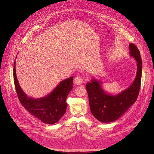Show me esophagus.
<instances>
[{
	"label": "esophagus",
	"instance_id": "34e87169",
	"mask_svg": "<svg viewBox=\"0 0 154 154\" xmlns=\"http://www.w3.org/2000/svg\"><path fill=\"white\" fill-rule=\"evenodd\" d=\"M74 83L77 85H80L83 83V79L82 77L79 76L75 78L74 79Z\"/></svg>",
	"mask_w": 154,
	"mask_h": 154
}]
</instances>
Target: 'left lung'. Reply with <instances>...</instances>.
<instances>
[{
    "label": "left lung",
    "mask_w": 154,
    "mask_h": 154,
    "mask_svg": "<svg viewBox=\"0 0 154 154\" xmlns=\"http://www.w3.org/2000/svg\"><path fill=\"white\" fill-rule=\"evenodd\" d=\"M129 54L137 63L136 77L127 89L112 95L101 87V83L95 79L86 85L92 114L100 122L109 123L117 120L136 101L141 85L142 62L140 51L133 43H129Z\"/></svg>",
    "instance_id": "left-lung-1"
}]
</instances>
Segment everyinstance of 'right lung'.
<instances>
[{
	"label": "right lung",
	"instance_id": "right-lung-1",
	"mask_svg": "<svg viewBox=\"0 0 154 154\" xmlns=\"http://www.w3.org/2000/svg\"><path fill=\"white\" fill-rule=\"evenodd\" d=\"M13 75L18 98L23 106L29 113L46 124H54L60 120L66 112V98L72 89L74 77H70L60 82L56 88L47 95L34 98L28 96L20 86L16 72L15 61Z\"/></svg>",
	"mask_w": 154,
	"mask_h": 154
}]
</instances>
